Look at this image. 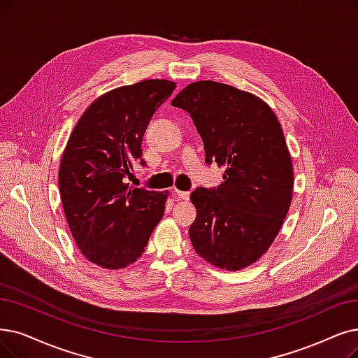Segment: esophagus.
I'll return each instance as SVG.
<instances>
[{
    "label": "esophagus",
    "instance_id": "esophagus-1",
    "mask_svg": "<svg viewBox=\"0 0 358 358\" xmlns=\"http://www.w3.org/2000/svg\"><path fill=\"white\" fill-rule=\"evenodd\" d=\"M175 194L180 199H189V196H191V192H188V191H178V189H175Z\"/></svg>",
    "mask_w": 358,
    "mask_h": 358
}]
</instances>
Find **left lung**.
I'll return each instance as SVG.
<instances>
[{"label": "left lung", "instance_id": "1", "mask_svg": "<svg viewBox=\"0 0 358 358\" xmlns=\"http://www.w3.org/2000/svg\"><path fill=\"white\" fill-rule=\"evenodd\" d=\"M171 106L189 113L206 163L224 167L217 189L191 194L192 247L211 266L245 268L268 250L291 206L294 167L282 126L262 98L214 80L189 83Z\"/></svg>", "mask_w": 358, "mask_h": 358}]
</instances>
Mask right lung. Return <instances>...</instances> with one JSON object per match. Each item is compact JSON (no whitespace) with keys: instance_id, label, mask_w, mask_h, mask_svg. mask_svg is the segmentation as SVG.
Wrapping results in <instances>:
<instances>
[{"instance_id":"1","label":"right lung","mask_w":358,"mask_h":358,"mask_svg":"<svg viewBox=\"0 0 358 358\" xmlns=\"http://www.w3.org/2000/svg\"><path fill=\"white\" fill-rule=\"evenodd\" d=\"M176 83L147 79L106 92L85 110L64 148L59 188L76 245L91 263L116 270L135 263L162 220L169 192L129 187L144 166L142 138Z\"/></svg>"}]
</instances>
